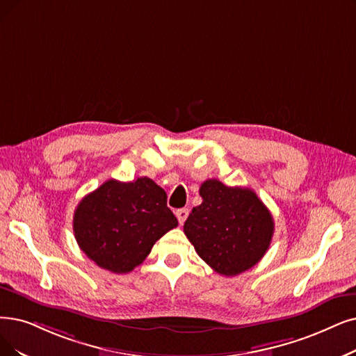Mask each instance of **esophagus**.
<instances>
[{
    "instance_id": "1",
    "label": "esophagus",
    "mask_w": 356,
    "mask_h": 356,
    "mask_svg": "<svg viewBox=\"0 0 356 356\" xmlns=\"http://www.w3.org/2000/svg\"><path fill=\"white\" fill-rule=\"evenodd\" d=\"M188 209H178L177 211H175V215H177V219H178V222L182 225L184 222L187 220V218H188Z\"/></svg>"
}]
</instances>
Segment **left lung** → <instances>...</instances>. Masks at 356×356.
<instances>
[{
    "mask_svg": "<svg viewBox=\"0 0 356 356\" xmlns=\"http://www.w3.org/2000/svg\"><path fill=\"white\" fill-rule=\"evenodd\" d=\"M200 195L203 203L184 223V234L200 259L223 276H236L257 264L275 231L272 213L257 194L207 179Z\"/></svg>",
    "mask_w": 356,
    "mask_h": 356,
    "instance_id": "8db88e82",
    "label": "left lung"
}]
</instances>
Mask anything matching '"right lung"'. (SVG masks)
<instances>
[{"label":"right lung","instance_id":"right-lung-1","mask_svg":"<svg viewBox=\"0 0 356 356\" xmlns=\"http://www.w3.org/2000/svg\"><path fill=\"white\" fill-rule=\"evenodd\" d=\"M177 225L165 190L147 177L131 182L108 179L81 198L73 218L80 250L118 275L143 263L156 241Z\"/></svg>","mask_w":356,"mask_h":356}]
</instances>
